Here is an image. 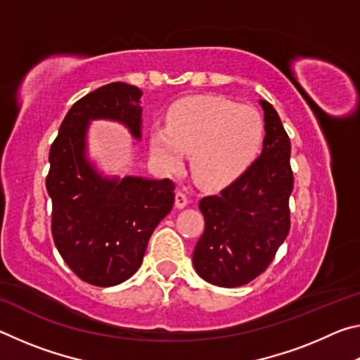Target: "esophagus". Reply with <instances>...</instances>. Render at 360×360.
<instances>
[{"instance_id": "1", "label": "esophagus", "mask_w": 360, "mask_h": 360, "mask_svg": "<svg viewBox=\"0 0 360 360\" xmlns=\"http://www.w3.org/2000/svg\"><path fill=\"white\" fill-rule=\"evenodd\" d=\"M188 205V197L184 193V192H176V197H174V206L178 210H182L186 208V206Z\"/></svg>"}]
</instances>
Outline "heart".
Wrapping results in <instances>:
<instances>
[{
    "instance_id": "heart-1",
    "label": "heart",
    "mask_w": 360,
    "mask_h": 360,
    "mask_svg": "<svg viewBox=\"0 0 360 360\" xmlns=\"http://www.w3.org/2000/svg\"><path fill=\"white\" fill-rule=\"evenodd\" d=\"M264 136L257 109L219 96H192L168 114V125L150 129L149 149L155 165L174 173L191 154V172L200 186L229 184L251 165Z\"/></svg>"
}]
</instances>
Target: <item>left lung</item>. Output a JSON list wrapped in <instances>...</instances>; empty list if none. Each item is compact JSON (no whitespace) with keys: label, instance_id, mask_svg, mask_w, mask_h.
I'll use <instances>...</instances> for the list:
<instances>
[{"label":"left lung","instance_id":"obj_1","mask_svg":"<svg viewBox=\"0 0 360 360\" xmlns=\"http://www.w3.org/2000/svg\"><path fill=\"white\" fill-rule=\"evenodd\" d=\"M264 109L262 154L219 195L202 198L205 231L192 262L200 278L219 288H238L257 278L289 233V197L294 187L290 141L270 103Z\"/></svg>","mask_w":360,"mask_h":360}]
</instances>
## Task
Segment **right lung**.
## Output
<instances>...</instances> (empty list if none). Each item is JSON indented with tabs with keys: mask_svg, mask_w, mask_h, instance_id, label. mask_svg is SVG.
Masks as SVG:
<instances>
[{
	"mask_svg": "<svg viewBox=\"0 0 360 360\" xmlns=\"http://www.w3.org/2000/svg\"><path fill=\"white\" fill-rule=\"evenodd\" d=\"M143 92L112 82L76 101L49 154L47 193L52 236L60 255L82 281L111 288L138 271L152 231L173 208L169 179L106 174L89 155L94 120L124 125L141 141Z\"/></svg>",
	"mask_w": 360,
	"mask_h": 360,
	"instance_id": "add662e5",
	"label": "right lung"
}]
</instances>
